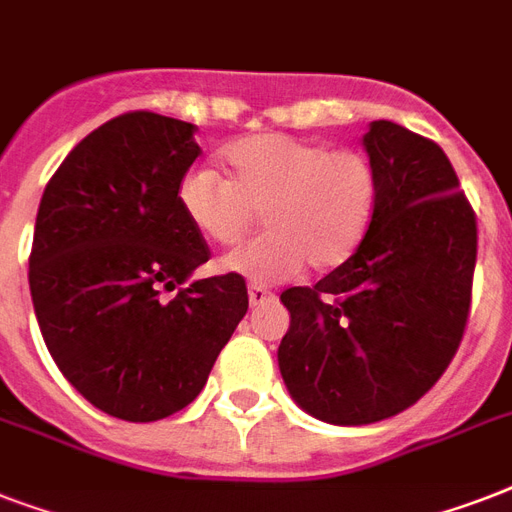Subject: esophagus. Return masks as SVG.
I'll use <instances>...</instances> for the list:
<instances>
[{
  "instance_id": "esophagus-1",
  "label": "esophagus",
  "mask_w": 512,
  "mask_h": 512,
  "mask_svg": "<svg viewBox=\"0 0 512 512\" xmlns=\"http://www.w3.org/2000/svg\"><path fill=\"white\" fill-rule=\"evenodd\" d=\"M273 297L276 295H273V292H268L265 287H260V284H249V305H252V308L271 303Z\"/></svg>"
}]
</instances>
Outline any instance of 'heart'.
Instances as JSON below:
<instances>
[{"label": "heart", "instance_id": "1", "mask_svg": "<svg viewBox=\"0 0 512 512\" xmlns=\"http://www.w3.org/2000/svg\"><path fill=\"white\" fill-rule=\"evenodd\" d=\"M228 180L193 167L177 185L185 220L220 247L239 244L257 223L265 236L220 260V271L252 284L292 279L308 263L332 271L364 241L377 201V172L358 151L281 132L236 140L223 151Z\"/></svg>", "mask_w": 512, "mask_h": 512}]
</instances>
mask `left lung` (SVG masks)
<instances>
[{"mask_svg": "<svg viewBox=\"0 0 512 512\" xmlns=\"http://www.w3.org/2000/svg\"><path fill=\"white\" fill-rule=\"evenodd\" d=\"M364 148L377 172L364 241L316 287L281 292L284 385L332 425L388 420L436 385L460 348L476 271V212L441 146L380 119Z\"/></svg>", "mask_w": 512, "mask_h": 512, "instance_id": "obj_1", "label": "left lung"}]
</instances>
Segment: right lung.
<instances>
[{
  "instance_id": "1",
  "label": "right lung",
  "mask_w": 512,
  "mask_h": 512,
  "mask_svg": "<svg viewBox=\"0 0 512 512\" xmlns=\"http://www.w3.org/2000/svg\"><path fill=\"white\" fill-rule=\"evenodd\" d=\"M193 132L151 111L116 116L63 159L36 212L28 287L47 350L92 406L127 422L191 404L249 308L236 273L188 284L209 260L177 204L201 154Z\"/></svg>"
}]
</instances>
